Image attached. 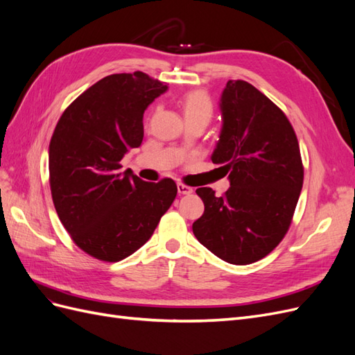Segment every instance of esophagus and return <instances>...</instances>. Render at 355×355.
I'll use <instances>...</instances> for the list:
<instances>
[{"label":"esophagus","instance_id":"1","mask_svg":"<svg viewBox=\"0 0 355 355\" xmlns=\"http://www.w3.org/2000/svg\"><path fill=\"white\" fill-rule=\"evenodd\" d=\"M178 192L180 196H187V194H191L192 192V188L191 187H188V185H185V184H178Z\"/></svg>","mask_w":355,"mask_h":355}]
</instances>
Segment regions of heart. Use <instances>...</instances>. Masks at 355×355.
I'll return each mask as SVG.
<instances>
[{
  "instance_id": "1",
  "label": "heart",
  "mask_w": 355,
  "mask_h": 355,
  "mask_svg": "<svg viewBox=\"0 0 355 355\" xmlns=\"http://www.w3.org/2000/svg\"><path fill=\"white\" fill-rule=\"evenodd\" d=\"M182 110H184L185 120L187 118H201L209 123L213 116V102L204 90H194L185 94L182 101Z\"/></svg>"
}]
</instances>
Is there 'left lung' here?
Listing matches in <instances>:
<instances>
[{"instance_id":"obj_1","label":"left lung","mask_w":355,"mask_h":355,"mask_svg":"<svg viewBox=\"0 0 355 355\" xmlns=\"http://www.w3.org/2000/svg\"><path fill=\"white\" fill-rule=\"evenodd\" d=\"M222 130L211 161L228 173L222 196L196 192L204 213L197 240L234 265L262 259L287 234L304 185L297 137L286 114L252 84L230 80L220 98Z\"/></svg>"}]
</instances>
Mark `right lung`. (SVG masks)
I'll return each instance as SVG.
<instances>
[{
    "instance_id": "right-lung-1",
    "label": "right lung",
    "mask_w": 355,
    "mask_h": 355,
    "mask_svg": "<svg viewBox=\"0 0 355 355\" xmlns=\"http://www.w3.org/2000/svg\"><path fill=\"white\" fill-rule=\"evenodd\" d=\"M167 85L148 73H112L81 93L49 146L50 189L72 241L105 262L130 256L151 239L178 194L173 179L157 184L120 170L141 146L144 112Z\"/></svg>"
}]
</instances>
